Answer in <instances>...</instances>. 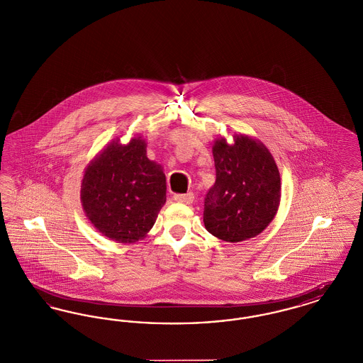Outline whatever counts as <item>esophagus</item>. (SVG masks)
I'll return each mask as SVG.
<instances>
[{
	"label": "esophagus",
	"instance_id": "1",
	"mask_svg": "<svg viewBox=\"0 0 363 363\" xmlns=\"http://www.w3.org/2000/svg\"><path fill=\"white\" fill-rule=\"evenodd\" d=\"M174 200L177 203H184V204H190L194 200L193 193H186V194H174Z\"/></svg>",
	"mask_w": 363,
	"mask_h": 363
}]
</instances>
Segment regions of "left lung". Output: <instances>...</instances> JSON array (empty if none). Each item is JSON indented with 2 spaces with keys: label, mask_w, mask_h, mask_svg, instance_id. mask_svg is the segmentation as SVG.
<instances>
[{
  "label": "left lung",
  "mask_w": 363,
  "mask_h": 363,
  "mask_svg": "<svg viewBox=\"0 0 363 363\" xmlns=\"http://www.w3.org/2000/svg\"><path fill=\"white\" fill-rule=\"evenodd\" d=\"M216 181L204 200L208 233L225 242L246 241L274 220L280 203V174L268 148L246 135L213 143Z\"/></svg>",
  "instance_id": "8db88e82"
}]
</instances>
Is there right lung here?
I'll list each match as a JSON object with an SVG mask.
<instances>
[{"label": "right lung", "mask_w": 363, "mask_h": 363, "mask_svg": "<svg viewBox=\"0 0 363 363\" xmlns=\"http://www.w3.org/2000/svg\"><path fill=\"white\" fill-rule=\"evenodd\" d=\"M86 218L104 237L143 240L166 203V175L147 157L145 140H113L86 166L80 190Z\"/></svg>", "instance_id": "obj_1"}]
</instances>
